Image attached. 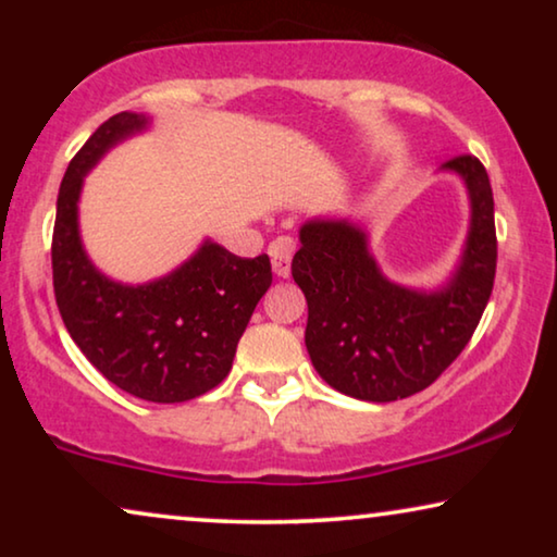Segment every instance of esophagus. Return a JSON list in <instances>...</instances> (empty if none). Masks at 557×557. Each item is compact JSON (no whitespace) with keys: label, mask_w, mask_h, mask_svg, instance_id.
Here are the masks:
<instances>
[{"label":"esophagus","mask_w":557,"mask_h":557,"mask_svg":"<svg viewBox=\"0 0 557 557\" xmlns=\"http://www.w3.org/2000/svg\"><path fill=\"white\" fill-rule=\"evenodd\" d=\"M292 253H294V240L292 238H276L269 246L273 273H276L278 278H286L288 273H292Z\"/></svg>","instance_id":"esophagus-1"}]
</instances>
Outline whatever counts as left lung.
I'll return each instance as SVG.
<instances>
[{
    "label": "left lung",
    "mask_w": 557,
    "mask_h": 557,
    "mask_svg": "<svg viewBox=\"0 0 557 557\" xmlns=\"http://www.w3.org/2000/svg\"><path fill=\"white\" fill-rule=\"evenodd\" d=\"M463 182L469 227L444 284L406 286L385 276L362 220L317 215L299 227L292 276L307 296L304 342L326 385L368 403L408 398L451 364L484 314L497 269L494 197L482 162L441 164Z\"/></svg>",
    "instance_id": "left-lung-1"
}]
</instances>
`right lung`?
I'll use <instances>...</instances> for the list:
<instances>
[{
    "mask_svg": "<svg viewBox=\"0 0 557 557\" xmlns=\"http://www.w3.org/2000/svg\"><path fill=\"white\" fill-rule=\"evenodd\" d=\"M151 128L121 111L96 128L67 164L52 233V286L75 345L101 375L134 398L185 403L223 383L256 304L271 286L269 256L240 258L205 238L164 276L124 284L90 261L81 235L88 172L113 147Z\"/></svg>",
    "mask_w": 557,
    "mask_h": 557,
    "instance_id": "right-lung-1",
    "label": "right lung"
}]
</instances>
